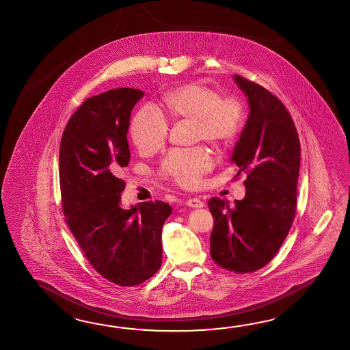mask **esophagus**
<instances>
[{
	"label": "esophagus",
	"mask_w": 350,
	"mask_h": 350,
	"mask_svg": "<svg viewBox=\"0 0 350 350\" xmlns=\"http://www.w3.org/2000/svg\"><path fill=\"white\" fill-rule=\"evenodd\" d=\"M187 206L192 207V208H202V207H204V203L198 198H191V200L187 201Z\"/></svg>",
	"instance_id": "34e87169"
}]
</instances>
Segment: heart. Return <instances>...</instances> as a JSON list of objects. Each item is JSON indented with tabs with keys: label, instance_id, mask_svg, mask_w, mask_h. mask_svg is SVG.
<instances>
[{
	"label": "heart",
	"instance_id": "1",
	"mask_svg": "<svg viewBox=\"0 0 350 350\" xmlns=\"http://www.w3.org/2000/svg\"><path fill=\"white\" fill-rule=\"evenodd\" d=\"M159 110L173 123H191L194 140H202L211 147L228 144L243 123L241 101L233 96L221 98L215 89L197 81L176 86L164 94ZM131 134L140 153L152 154L163 147L168 126L157 113L142 109L133 118ZM211 168L208 154L196 149L171 153L164 159L161 173L182 186L192 187L198 185Z\"/></svg>",
	"mask_w": 350,
	"mask_h": 350
}]
</instances>
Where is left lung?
<instances>
[{
	"mask_svg": "<svg viewBox=\"0 0 350 350\" xmlns=\"http://www.w3.org/2000/svg\"><path fill=\"white\" fill-rule=\"evenodd\" d=\"M247 98L249 118L231 162L245 172L246 193L230 204L208 201L215 218L211 256L234 272L256 271L279 251L295 216L300 142L284 104L269 90L233 75Z\"/></svg>",
	"mask_w": 350,
	"mask_h": 350,
	"instance_id": "left-lung-1",
	"label": "left lung"
}]
</instances>
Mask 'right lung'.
I'll use <instances>...</instances> for the list:
<instances>
[{
    "mask_svg": "<svg viewBox=\"0 0 350 350\" xmlns=\"http://www.w3.org/2000/svg\"><path fill=\"white\" fill-rule=\"evenodd\" d=\"M139 89H111L86 99L60 144V188L66 224L94 269L120 286L152 278L162 265V228L172 207L162 201L122 207L117 176L131 161L126 140Z\"/></svg>",
    "mask_w": 350,
    "mask_h": 350,
    "instance_id": "right-lung-1",
    "label": "right lung"
}]
</instances>
